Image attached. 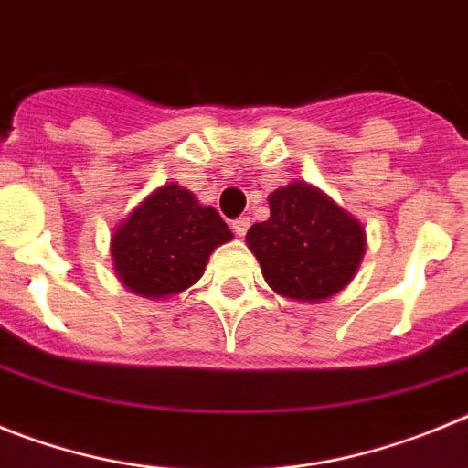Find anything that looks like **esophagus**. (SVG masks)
<instances>
[{
  "label": "esophagus",
  "instance_id": "esophagus-1",
  "mask_svg": "<svg viewBox=\"0 0 468 468\" xmlns=\"http://www.w3.org/2000/svg\"><path fill=\"white\" fill-rule=\"evenodd\" d=\"M248 227H250V218H246V215H241V218H237V220L231 222V229H234L237 237H243L248 231Z\"/></svg>",
  "mask_w": 468,
  "mask_h": 468
}]
</instances>
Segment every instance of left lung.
I'll return each mask as SVG.
<instances>
[{
    "label": "left lung",
    "mask_w": 468,
    "mask_h": 468,
    "mask_svg": "<svg viewBox=\"0 0 468 468\" xmlns=\"http://www.w3.org/2000/svg\"><path fill=\"white\" fill-rule=\"evenodd\" d=\"M270 218L246 234L270 288L288 300L324 302L342 292L366 255V229L309 183L270 194Z\"/></svg>",
    "instance_id": "obj_1"
}]
</instances>
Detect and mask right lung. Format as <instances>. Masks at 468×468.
<instances>
[{
    "label": "right lung",
    "mask_w": 468,
    "mask_h": 468,
    "mask_svg": "<svg viewBox=\"0 0 468 468\" xmlns=\"http://www.w3.org/2000/svg\"><path fill=\"white\" fill-rule=\"evenodd\" d=\"M231 239L213 206H201L189 189L166 183L114 227L112 267L131 292L166 300L197 283L210 253Z\"/></svg>",
    "instance_id": "obj_1"
}]
</instances>
